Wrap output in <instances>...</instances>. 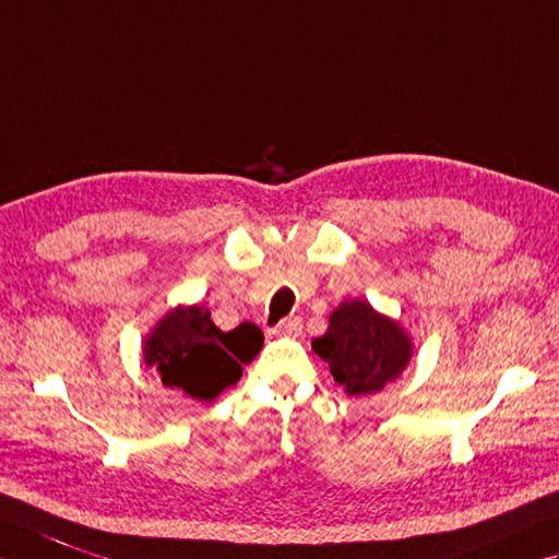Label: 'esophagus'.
I'll return each mask as SVG.
<instances>
[{
  "instance_id": "esophagus-1",
  "label": "esophagus",
  "mask_w": 559,
  "mask_h": 559,
  "mask_svg": "<svg viewBox=\"0 0 559 559\" xmlns=\"http://www.w3.org/2000/svg\"><path fill=\"white\" fill-rule=\"evenodd\" d=\"M301 318H284L280 325H275L270 332L277 334V337H296V334L301 332Z\"/></svg>"
}]
</instances>
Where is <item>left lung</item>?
<instances>
[{
    "label": "left lung",
    "instance_id": "1",
    "mask_svg": "<svg viewBox=\"0 0 559 559\" xmlns=\"http://www.w3.org/2000/svg\"><path fill=\"white\" fill-rule=\"evenodd\" d=\"M313 352L328 361L334 382L346 394L364 396L400 378L414 349L400 322L354 299L342 301L330 316V328L313 340Z\"/></svg>",
    "mask_w": 559,
    "mask_h": 559
}]
</instances>
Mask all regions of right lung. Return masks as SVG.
<instances>
[{"instance_id": "right-lung-1", "label": "right lung", "mask_w": 559, "mask_h": 559, "mask_svg": "<svg viewBox=\"0 0 559 559\" xmlns=\"http://www.w3.org/2000/svg\"><path fill=\"white\" fill-rule=\"evenodd\" d=\"M263 332L253 322L222 332L201 306H177L157 322L143 344V361L155 368L165 388L181 390L198 402L237 384L241 364L253 361Z\"/></svg>"}]
</instances>
